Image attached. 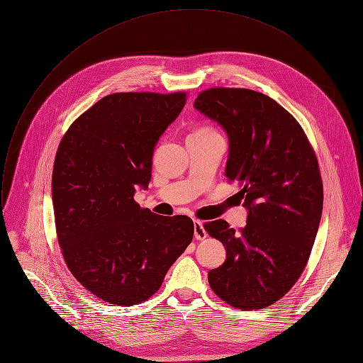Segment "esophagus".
Segmentation results:
<instances>
[{
	"instance_id": "34e87169",
	"label": "esophagus",
	"mask_w": 363,
	"mask_h": 363,
	"mask_svg": "<svg viewBox=\"0 0 363 363\" xmlns=\"http://www.w3.org/2000/svg\"><path fill=\"white\" fill-rule=\"evenodd\" d=\"M194 237L196 240H205L206 237H208V234H206V231L203 228V224L198 220H194Z\"/></svg>"
}]
</instances>
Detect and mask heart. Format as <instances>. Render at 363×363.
<instances>
[{"label": "heart", "instance_id": "heart-1", "mask_svg": "<svg viewBox=\"0 0 363 363\" xmlns=\"http://www.w3.org/2000/svg\"><path fill=\"white\" fill-rule=\"evenodd\" d=\"M201 130H205V132H214V130H211V129H201Z\"/></svg>", "mask_w": 363, "mask_h": 363}]
</instances>
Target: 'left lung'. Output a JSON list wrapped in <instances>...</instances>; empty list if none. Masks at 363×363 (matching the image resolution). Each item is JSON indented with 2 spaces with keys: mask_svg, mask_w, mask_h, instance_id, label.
I'll list each match as a JSON object with an SVG mask.
<instances>
[{
  "mask_svg": "<svg viewBox=\"0 0 363 363\" xmlns=\"http://www.w3.org/2000/svg\"><path fill=\"white\" fill-rule=\"evenodd\" d=\"M194 108L227 132L225 177L248 210L237 233L224 220L203 224L227 251L210 286L233 307L264 308L294 286L312 252L323 210L316 153L298 122L260 91L213 87Z\"/></svg>",
  "mask_w": 363,
  "mask_h": 363,
  "instance_id": "left-lung-1",
  "label": "left lung"
}]
</instances>
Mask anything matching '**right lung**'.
I'll return each instance as SVG.
<instances>
[{
    "mask_svg": "<svg viewBox=\"0 0 363 363\" xmlns=\"http://www.w3.org/2000/svg\"><path fill=\"white\" fill-rule=\"evenodd\" d=\"M185 101L184 91L105 96L59 145L51 179L57 240L76 280L109 304L147 300L192 241L189 217H160L133 199Z\"/></svg>",
    "mask_w": 363,
    "mask_h": 363,
    "instance_id": "add662e5",
    "label": "right lung"
}]
</instances>
